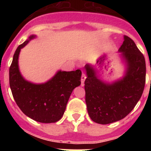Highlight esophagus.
<instances>
[{"instance_id": "esophagus-1", "label": "esophagus", "mask_w": 151, "mask_h": 151, "mask_svg": "<svg viewBox=\"0 0 151 151\" xmlns=\"http://www.w3.org/2000/svg\"><path fill=\"white\" fill-rule=\"evenodd\" d=\"M85 78H86V76H85V74L82 73V77H81V82H82V85H84V82H85Z\"/></svg>"}]
</instances>
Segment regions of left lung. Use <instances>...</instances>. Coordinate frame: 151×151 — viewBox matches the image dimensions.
Instances as JSON below:
<instances>
[{
    "mask_svg": "<svg viewBox=\"0 0 151 151\" xmlns=\"http://www.w3.org/2000/svg\"><path fill=\"white\" fill-rule=\"evenodd\" d=\"M119 51L127 63L125 76L112 84L105 83L86 64L85 102L90 118L99 124H110L125 118L141 98L146 81L145 57L132 38L124 36Z\"/></svg>",
    "mask_w": 151,
    "mask_h": 151,
    "instance_id": "1",
    "label": "left lung"
}]
</instances>
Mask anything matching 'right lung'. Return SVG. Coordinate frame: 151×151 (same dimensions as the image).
Listing matches in <instances>:
<instances>
[{"mask_svg": "<svg viewBox=\"0 0 151 151\" xmlns=\"http://www.w3.org/2000/svg\"><path fill=\"white\" fill-rule=\"evenodd\" d=\"M34 38L35 35H31L16 50L9 71L10 87L17 104L25 115L42 123L56 122L63 116L73 89L81 85L82 72L80 69L58 71L48 82L38 85L24 79L19 70V54Z\"/></svg>", "mask_w": 151, "mask_h": 151, "instance_id": "add662e5", "label": "right lung"}]
</instances>
